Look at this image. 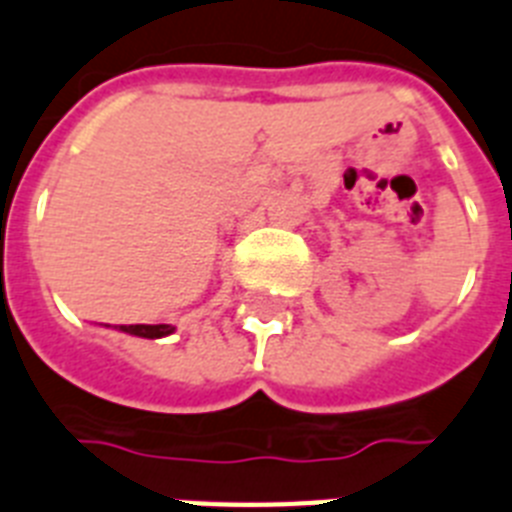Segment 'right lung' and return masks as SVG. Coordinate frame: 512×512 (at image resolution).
Returning <instances> with one entry per match:
<instances>
[{
    "instance_id": "1",
    "label": "right lung",
    "mask_w": 512,
    "mask_h": 512,
    "mask_svg": "<svg viewBox=\"0 0 512 512\" xmlns=\"http://www.w3.org/2000/svg\"><path fill=\"white\" fill-rule=\"evenodd\" d=\"M120 332H128V335L149 337V340H156V337L172 335L175 329H172L170 324H128V327H120Z\"/></svg>"
}]
</instances>
